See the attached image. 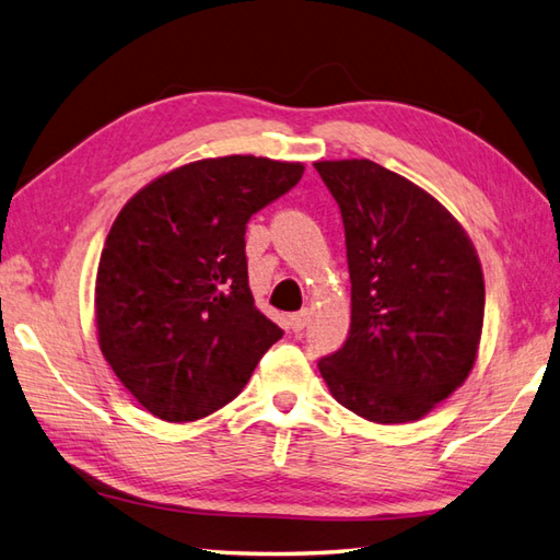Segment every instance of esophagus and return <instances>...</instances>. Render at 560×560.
<instances>
[{
	"label": "esophagus",
	"mask_w": 560,
	"mask_h": 560,
	"mask_svg": "<svg viewBox=\"0 0 560 560\" xmlns=\"http://www.w3.org/2000/svg\"><path fill=\"white\" fill-rule=\"evenodd\" d=\"M307 323H311V311H301V313L291 315V329L293 331H301Z\"/></svg>",
	"instance_id": "34e87169"
}]
</instances>
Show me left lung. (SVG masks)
<instances>
[{
    "mask_svg": "<svg viewBox=\"0 0 560 560\" xmlns=\"http://www.w3.org/2000/svg\"><path fill=\"white\" fill-rule=\"evenodd\" d=\"M315 171L341 209L351 277V335L319 373L365 421H419L477 363V247L433 195L380 163L317 161Z\"/></svg>",
    "mask_w": 560,
    "mask_h": 560,
    "instance_id": "1",
    "label": "left lung"
}]
</instances>
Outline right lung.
I'll return each instance as SVG.
<instances>
[{
  "mask_svg": "<svg viewBox=\"0 0 560 560\" xmlns=\"http://www.w3.org/2000/svg\"><path fill=\"white\" fill-rule=\"evenodd\" d=\"M303 171L237 153L201 159L159 175L117 213L93 293L98 347L156 419L219 411L281 339L249 291L245 223Z\"/></svg>",
  "mask_w": 560,
  "mask_h": 560,
  "instance_id": "add662e5",
  "label": "right lung"
}]
</instances>
